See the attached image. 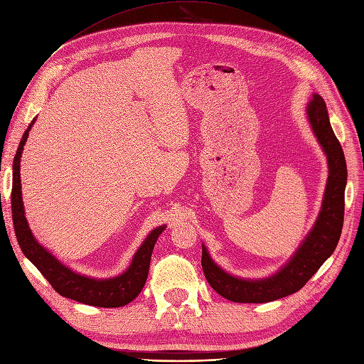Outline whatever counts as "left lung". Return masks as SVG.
I'll return each mask as SVG.
<instances>
[{
  "mask_svg": "<svg viewBox=\"0 0 364 364\" xmlns=\"http://www.w3.org/2000/svg\"><path fill=\"white\" fill-rule=\"evenodd\" d=\"M306 115L311 129L327 155L328 164V178L318 218L289 262L279 272L261 280H245L225 272L203 246L201 265L205 280L225 299L241 304H264L289 296L306 284L338 246L343 225L347 163L320 95H313V100L306 107Z\"/></svg>",
  "mask_w": 364,
  "mask_h": 364,
  "instance_id": "1",
  "label": "left lung"
}]
</instances>
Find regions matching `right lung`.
<instances>
[{
	"mask_svg": "<svg viewBox=\"0 0 364 364\" xmlns=\"http://www.w3.org/2000/svg\"><path fill=\"white\" fill-rule=\"evenodd\" d=\"M36 119L23 133L19 148L16 151L13 160V188H11V216L16 238L23 255L38 268V271L46 277V280L51 284L59 295L74 299L81 304H87L100 308H118L130 304L145 286L149 271V262L152 249L157 243L159 235L164 231L163 227L155 228L145 238L142 246L134 253L132 264L123 274L112 279L97 280L90 277L81 275L73 269L65 267L62 262L44 249L36 237L32 235L28 220L25 218L23 201H22V186H21V159L22 151L29 136V130Z\"/></svg>",
	"mask_w": 364,
	"mask_h": 364,
	"instance_id": "1",
	"label": "right lung"
}]
</instances>
